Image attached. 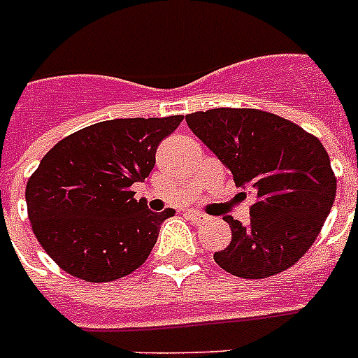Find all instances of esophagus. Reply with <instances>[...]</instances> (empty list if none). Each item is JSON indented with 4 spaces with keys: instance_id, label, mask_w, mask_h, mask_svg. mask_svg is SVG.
<instances>
[{
    "instance_id": "34e87169",
    "label": "esophagus",
    "mask_w": 358,
    "mask_h": 358,
    "mask_svg": "<svg viewBox=\"0 0 358 358\" xmlns=\"http://www.w3.org/2000/svg\"><path fill=\"white\" fill-rule=\"evenodd\" d=\"M185 215H187V219H189V221H193V223H202V221H204V219H206V215H204V213H201V212H195V210H187V212H185Z\"/></svg>"
}]
</instances>
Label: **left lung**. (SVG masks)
I'll return each instance as SVG.
<instances>
[{
	"mask_svg": "<svg viewBox=\"0 0 358 358\" xmlns=\"http://www.w3.org/2000/svg\"><path fill=\"white\" fill-rule=\"evenodd\" d=\"M191 131L256 196L250 221L232 215V241L213 255L227 273L266 278L292 267L316 241L336 196L331 159L317 137L260 109L185 115Z\"/></svg>",
	"mask_w": 358,
	"mask_h": 358,
	"instance_id": "1",
	"label": "left lung"
}]
</instances>
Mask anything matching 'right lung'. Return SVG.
<instances>
[{"label":"right lung","instance_id":"right-lung-1","mask_svg":"<svg viewBox=\"0 0 358 358\" xmlns=\"http://www.w3.org/2000/svg\"><path fill=\"white\" fill-rule=\"evenodd\" d=\"M184 120L115 119L64 137L25 187L31 229L61 269L109 282L143 266L173 208L150 212L131 185L150 174L156 150Z\"/></svg>","mask_w":358,"mask_h":358}]
</instances>
